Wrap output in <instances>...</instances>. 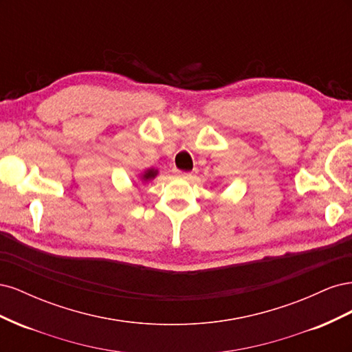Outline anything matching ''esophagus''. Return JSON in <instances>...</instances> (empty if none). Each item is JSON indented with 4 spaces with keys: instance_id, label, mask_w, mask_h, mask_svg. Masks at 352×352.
Returning <instances> with one entry per match:
<instances>
[{
    "instance_id": "1",
    "label": "esophagus",
    "mask_w": 352,
    "mask_h": 352,
    "mask_svg": "<svg viewBox=\"0 0 352 352\" xmlns=\"http://www.w3.org/2000/svg\"><path fill=\"white\" fill-rule=\"evenodd\" d=\"M176 175H177L179 177H182V179H190V177H192V173H189V172H182V170H177Z\"/></svg>"
}]
</instances>
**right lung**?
<instances>
[{
  "label": "right lung",
  "mask_w": 352,
  "mask_h": 352,
  "mask_svg": "<svg viewBox=\"0 0 352 352\" xmlns=\"http://www.w3.org/2000/svg\"><path fill=\"white\" fill-rule=\"evenodd\" d=\"M157 175V172H155V170H148V172H145V175L142 176V179L144 180H148V179H153L154 176Z\"/></svg>",
  "instance_id": "obj_1"
}]
</instances>
